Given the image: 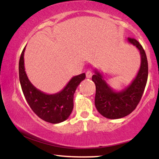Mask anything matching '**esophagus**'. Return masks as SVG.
Masks as SVG:
<instances>
[{
	"instance_id": "1",
	"label": "esophagus",
	"mask_w": 159,
	"mask_h": 159,
	"mask_svg": "<svg viewBox=\"0 0 159 159\" xmlns=\"http://www.w3.org/2000/svg\"><path fill=\"white\" fill-rule=\"evenodd\" d=\"M92 76H93L92 71H90V70L87 71V72H86V77L87 78H90L91 77H92Z\"/></svg>"
}]
</instances>
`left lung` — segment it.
<instances>
[{
    "label": "left lung",
    "mask_w": 159,
    "mask_h": 159,
    "mask_svg": "<svg viewBox=\"0 0 159 159\" xmlns=\"http://www.w3.org/2000/svg\"><path fill=\"white\" fill-rule=\"evenodd\" d=\"M127 41L135 46L140 54V66L131 84L123 90L116 91L110 87L97 69L92 80L96 88L95 105L98 111L108 119H120L135 109L140 102L147 83L148 66L145 52L138 40L128 38Z\"/></svg>",
    "instance_id": "1"
}]
</instances>
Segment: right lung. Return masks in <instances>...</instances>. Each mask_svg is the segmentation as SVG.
<instances>
[{
    "label": "right lung",
    "instance_id": "right-lung-1",
    "mask_svg": "<svg viewBox=\"0 0 159 159\" xmlns=\"http://www.w3.org/2000/svg\"><path fill=\"white\" fill-rule=\"evenodd\" d=\"M25 48L21 52L19 63V75L21 90L30 108L37 116L47 122L58 124L70 116L74 107V94L85 74L73 77L64 88L55 94H46L37 89L28 79L25 69Z\"/></svg>",
    "mask_w": 159,
    "mask_h": 159
}]
</instances>
